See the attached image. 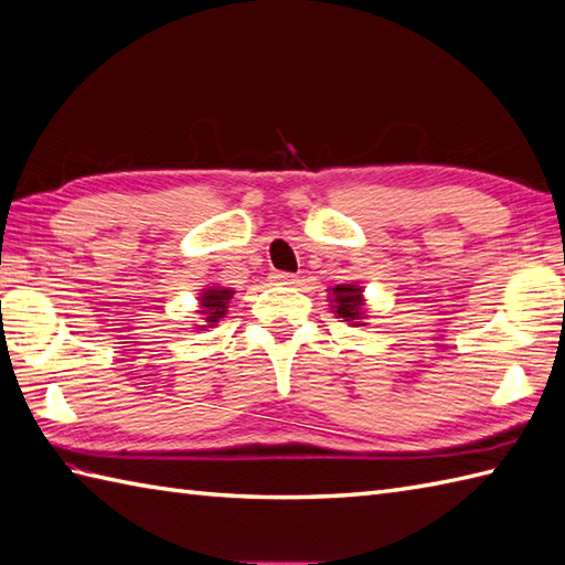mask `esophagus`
<instances>
[{"label": "esophagus", "mask_w": 565, "mask_h": 565, "mask_svg": "<svg viewBox=\"0 0 565 565\" xmlns=\"http://www.w3.org/2000/svg\"><path fill=\"white\" fill-rule=\"evenodd\" d=\"M271 279H274L276 284H281V286H291V284H296V276H294V274H289V271H276V274H271Z\"/></svg>", "instance_id": "esophagus-1"}]
</instances>
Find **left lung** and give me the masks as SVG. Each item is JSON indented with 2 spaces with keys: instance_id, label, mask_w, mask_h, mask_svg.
Returning <instances> with one entry per match:
<instances>
[{
  "instance_id": "8db88e82",
  "label": "left lung",
  "mask_w": 565,
  "mask_h": 565,
  "mask_svg": "<svg viewBox=\"0 0 565 565\" xmlns=\"http://www.w3.org/2000/svg\"><path fill=\"white\" fill-rule=\"evenodd\" d=\"M330 291V308H335V316L350 326H364V298L360 284H338Z\"/></svg>"
}]
</instances>
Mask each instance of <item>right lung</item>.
<instances>
[{"label":"right lung","instance_id":"1","mask_svg":"<svg viewBox=\"0 0 565 565\" xmlns=\"http://www.w3.org/2000/svg\"><path fill=\"white\" fill-rule=\"evenodd\" d=\"M232 294L235 291L223 289V286H207V289H203L201 296H198V301H201V311L198 313L203 316V326H198V328L217 326L227 313V303H230Z\"/></svg>","mask_w":565,"mask_h":565}]
</instances>
